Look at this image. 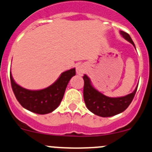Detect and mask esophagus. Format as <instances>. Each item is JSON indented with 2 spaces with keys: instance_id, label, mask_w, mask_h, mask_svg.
Segmentation results:
<instances>
[{
  "instance_id": "1",
  "label": "esophagus",
  "mask_w": 152,
  "mask_h": 152,
  "mask_svg": "<svg viewBox=\"0 0 152 152\" xmlns=\"http://www.w3.org/2000/svg\"><path fill=\"white\" fill-rule=\"evenodd\" d=\"M86 71L85 66L84 65H80L76 68V73H77L78 75H80V76H82L84 73V72Z\"/></svg>"
}]
</instances>
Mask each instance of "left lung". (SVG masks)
<instances>
[{"label": "left lung", "instance_id": "left-lung-1", "mask_svg": "<svg viewBox=\"0 0 152 152\" xmlns=\"http://www.w3.org/2000/svg\"><path fill=\"white\" fill-rule=\"evenodd\" d=\"M120 34L127 41L131 43L135 47L132 38L128 33L124 31H120ZM84 81V100L87 108L91 112L102 116L109 117L123 112L133 100L136 93L138 87L132 93L120 97H109L100 93L96 90L91 84L90 80L87 75L83 76Z\"/></svg>", "mask_w": 152, "mask_h": 152}]
</instances>
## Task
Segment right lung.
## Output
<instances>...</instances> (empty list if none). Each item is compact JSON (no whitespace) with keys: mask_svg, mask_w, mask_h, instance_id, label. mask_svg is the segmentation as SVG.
Returning a JSON list of instances; mask_svg holds the SVG:
<instances>
[{"mask_svg":"<svg viewBox=\"0 0 152 152\" xmlns=\"http://www.w3.org/2000/svg\"><path fill=\"white\" fill-rule=\"evenodd\" d=\"M75 75V68L63 72L53 84L41 90H29L20 87L14 81L11 73L10 79L14 95L22 107L36 114H46L58 107L70 79Z\"/></svg>","mask_w":152,"mask_h":152,"instance_id":"add662e5","label":"right lung"}]
</instances>
